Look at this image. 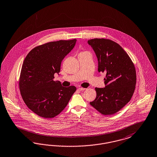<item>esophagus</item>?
<instances>
[{
	"label": "esophagus",
	"mask_w": 157,
	"mask_h": 157,
	"mask_svg": "<svg viewBox=\"0 0 157 157\" xmlns=\"http://www.w3.org/2000/svg\"><path fill=\"white\" fill-rule=\"evenodd\" d=\"M86 89L85 88H78V90H85Z\"/></svg>",
	"instance_id": "esophagus-1"
}]
</instances>
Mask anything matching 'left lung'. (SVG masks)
Returning a JSON list of instances; mask_svg holds the SVG:
<instances>
[{"mask_svg": "<svg viewBox=\"0 0 157 157\" xmlns=\"http://www.w3.org/2000/svg\"><path fill=\"white\" fill-rule=\"evenodd\" d=\"M98 61V72L106 73L105 87L95 88L96 98L90 102L104 115L117 113L131 100L136 84V72L132 59L119 44L110 40L88 41Z\"/></svg>", "mask_w": 157, "mask_h": 157, "instance_id": "1", "label": "left lung"}]
</instances>
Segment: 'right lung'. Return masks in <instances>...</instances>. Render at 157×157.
<instances>
[{
    "mask_svg": "<svg viewBox=\"0 0 157 157\" xmlns=\"http://www.w3.org/2000/svg\"><path fill=\"white\" fill-rule=\"evenodd\" d=\"M76 41L59 40L39 45L24 60L19 80L20 93L27 106L41 117L52 118L59 114L76 91L74 86L63 87L61 82L53 80Z\"/></svg>",
    "mask_w": 157,
    "mask_h": 157,
    "instance_id": "obj_1",
    "label": "right lung"
}]
</instances>
